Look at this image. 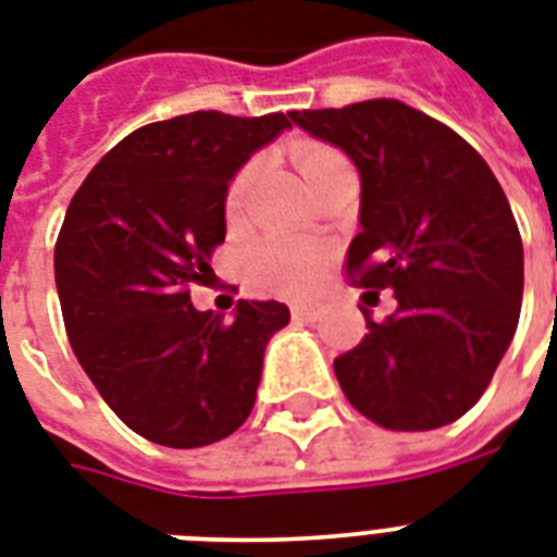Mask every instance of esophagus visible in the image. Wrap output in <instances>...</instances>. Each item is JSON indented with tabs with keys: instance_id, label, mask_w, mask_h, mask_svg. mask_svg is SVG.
Here are the masks:
<instances>
[{
	"instance_id": "esophagus-1",
	"label": "esophagus",
	"mask_w": 557,
	"mask_h": 557,
	"mask_svg": "<svg viewBox=\"0 0 557 557\" xmlns=\"http://www.w3.org/2000/svg\"><path fill=\"white\" fill-rule=\"evenodd\" d=\"M292 318L300 321V324H309V321H315L318 309L315 307H292Z\"/></svg>"
}]
</instances>
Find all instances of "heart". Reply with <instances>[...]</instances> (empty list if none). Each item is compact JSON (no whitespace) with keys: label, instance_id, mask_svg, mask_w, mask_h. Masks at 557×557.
<instances>
[{"label":"heart","instance_id":"heart-1","mask_svg":"<svg viewBox=\"0 0 557 557\" xmlns=\"http://www.w3.org/2000/svg\"><path fill=\"white\" fill-rule=\"evenodd\" d=\"M335 151L330 148H307L300 154V169L304 175L312 172L315 165L335 160ZM253 177V165L242 169L236 181L227 189V215L236 219L245 207V195H248V184ZM253 269L260 274L265 286L277 288L283 295H307L312 292L321 277V253L309 245L300 242H286V239H265L253 248Z\"/></svg>","mask_w":557,"mask_h":557}]
</instances>
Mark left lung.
I'll return each instance as SVG.
<instances>
[{
  "label": "left lung",
  "instance_id": "1",
  "mask_svg": "<svg viewBox=\"0 0 557 557\" xmlns=\"http://www.w3.org/2000/svg\"><path fill=\"white\" fill-rule=\"evenodd\" d=\"M309 137L350 157L362 181L347 271L397 309L333 362L338 385L385 430L447 426L482 397L515 338L523 242L476 148L397 99L295 110Z\"/></svg>",
  "mask_w": 557,
  "mask_h": 557
}]
</instances>
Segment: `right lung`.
I'll return each instance as SVG.
<instances>
[{"mask_svg": "<svg viewBox=\"0 0 557 557\" xmlns=\"http://www.w3.org/2000/svg\"><path fill=\"white\" fill-rule=\"evenodd\" d=\"M288 127L283 113L219 110L151 122L101 157L66 210L54 283L70 345L119 420L160 447L239 430L288 324L277 300H239L231 321L189 300L227 233V184Z\"/></svg>", "mask_w": 557, "mask_h": 557, "instance_id": "obj_1", "label": "right lung"}]
</instances>
